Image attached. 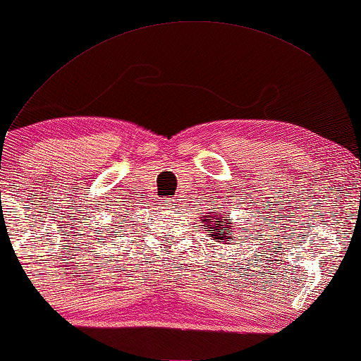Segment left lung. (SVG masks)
<instances>
[{
    "instance_id": "obj_1",
    "label": "left lung",
    "mask_w": 361,
    "mask_h": 361,
    "mask_svg": "<svg viewBox=\"0 0 361 361\" xmlns=\"http://www.w3.org/2000/svg\"><path fill=\"white\" fill-rule=\"evenodd\" d=\"M230 216H220L216 215L215 219L212 215H207L204 219V223H207V226L210 228V236H214L215 239H219L220 243H225L226 239L228 241H233V236H228L231 231V223L228 221Z\"/></svg>"
}]
</instances>
